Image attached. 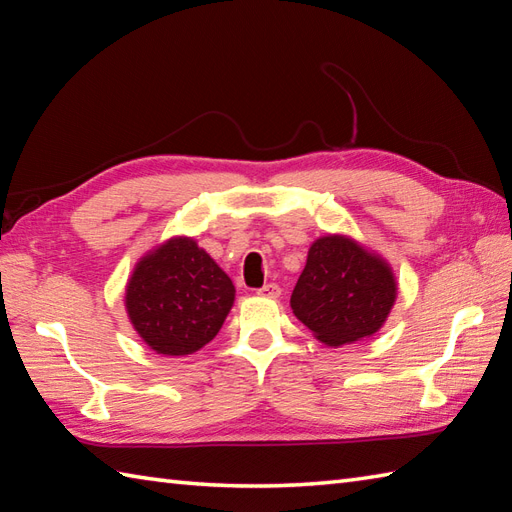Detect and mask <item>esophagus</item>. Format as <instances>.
I'll use <instances>...</instances> for the list:
<instances>
[{
    "mask_svg": "<svg viewBox=\"0 0 512 512\" xmlns=\"http://www.w3.org/2000/svg\"><path fill=\"white\" fill-rule=\"evenodd\" d=\"M257 294H259V296H266V299H279L281 288H279L277 283H266L264 288L257 290Z\"/></svg>",
    "mask_w": 512,
    "mask_h": 512,
    "instance_id": "obj_1",
    "label": "esophagus"
}]
</instances>
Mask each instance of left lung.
I'll return each mask as SVG.
<instances>
[{
    "mask_svg": "<svg viewBox=\"0 0 512 512\" xmlns=\"http://www.w3.org/2000/svg\"><path fill=\"white\" fill-rule=\"evenodd\" d=\"M397 299L386 261L344 235H325L310 246L292 292V312L312 334L342 347L382 329Z\"/></svg>",
    "mask_w": 512,
    "mask_h": 512,
    "instance_id": "left-lung-1",
    "label": "left lung"
}]
</instances>
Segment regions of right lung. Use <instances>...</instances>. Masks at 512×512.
Listing matches in <instances>:
<instances>
[{
  "instance_id": "add662e5",
  "label": "right lung",
  "mask_w": 512,
  "mask_h": 512,
  "mask_svg": "<svg viewBox=\"0 0 512 512\" xmlns=\"http://www.w3.org/2000/svg\"><path fill=\"white\" fill-rule=\"evenodd\" d=\"M235 301L233 281L192 237L141 257L126 285L135 331L161 355H189L216 338Z\"/></svg>"
}]
</instances>
